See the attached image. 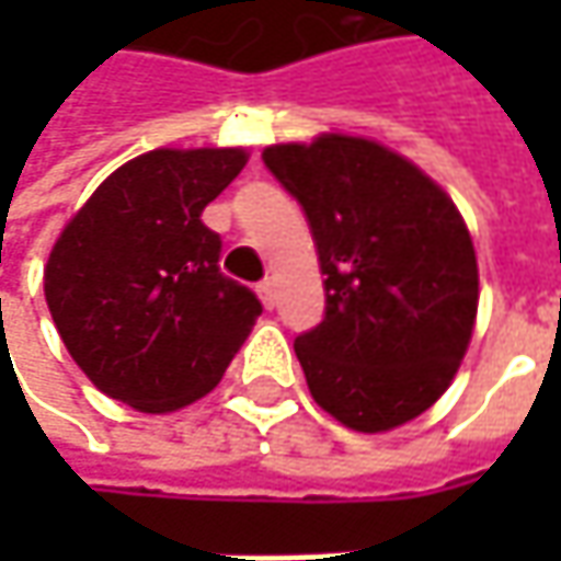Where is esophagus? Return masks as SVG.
Wrapping results in <instances>:
<instances>
[{"mask_svg": "<svg viewBox=\"0 0 561 561\" xmlns=\"http://www.w3.org/2000/svg\"><path fill=\"white\" fill-rule=\"evenodd\" d=\"M255 293H259V299H262V306H265V309H274L277 293H274V284H271V280H262V284L255 287Z\"/></svg>", "mask_w": 561, "mask_h": 561, "instance_id": "esophagus-1", "label": "esophagus"}]
</instances>
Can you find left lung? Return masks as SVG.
Instances as JSON below:
<instances>
[{"mask_svg":"<svg viewBox=\"0 0 561 561\" xmlns=\"http://www.w3.org/2000/svg\"><path fill=\"white\" fill-rule=\"evenodd\" d=\"M262 162L302 205L324 274V321L293 343L314 402L362 434L419 419L453 383L478 314L459 208L362 137L277 142Z\"/></svg>","mask_w":561,"mask_h":561,"instance_id":"obj_1","label":"left lung"}]
</instances>
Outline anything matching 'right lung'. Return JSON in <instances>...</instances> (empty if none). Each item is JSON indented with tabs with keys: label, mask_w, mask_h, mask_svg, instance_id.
I'll return each mask as SVG.
<instances>
[{
	"label": "right lung",
	"mask_w": 561,
	"mask_h": 561,
	"mask_svg": "<svg viewBox=\"0 0 561 561\" xmlns=\"http://www.w3.org/2000/svg\"><path fill=\"white\" fill-rule=\"evenodd\" d=\"M243 149H152L108 174L55 240L43 290L80 371L149 415L205 397L262 302L218 268L203 208Z\"/></svg>",
	"instance_id": "obj_1"
}]
</instances>
